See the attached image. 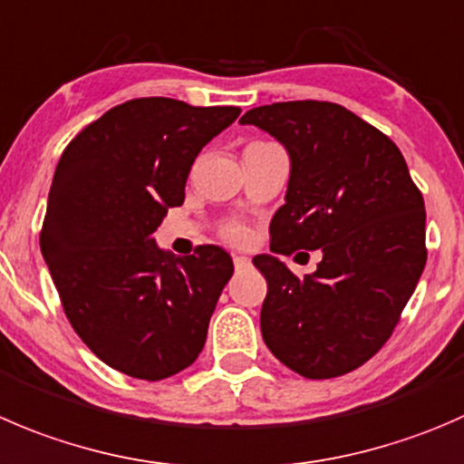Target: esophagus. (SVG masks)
<instances>
[{"label": "esophagus", "mask_w": 464, "mask_h": 464, "mask_svg": "<svg viewBox=\"0 0 464 464\" xmlns=\"http://www.w3.org/2000/svg\"><path fill=\"white\" fill-rule=\"evenodd\" d=\"M233 265H236V269H246L249 267V258H245V256H233Z\"/></svg>", "instance_id": "1"}]
</instances>
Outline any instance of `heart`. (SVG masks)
Here are the masks:
<instances>
[{"mask_svg": "<svg viewBox=\"0 0 464 464\" xmlns=\"http://www.w3.org/2000/svg\"><path fill=\"white\" fill-rule=\"evenodd\" d=\"M224 236H227L228 240H233V242H242L246 237V233H245V228H242V227H228L227 231H224Z\"/></svg>", "mask_w": 464, "mask_h": 464, "instance_id": "obj_1", "label": "heart"}]
</instances>
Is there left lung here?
I'll return each instance as SVG.
<instances>
[{
  "mask_svg": "<svg viewBox=\"0 0 464 464\" xmlns=\"http://www.w3.org/2000/svg\"><path fill=\"white\" fill-rule=\"evenodd\" d=\"M240 122L290 154L285 204L269 224L272 251H322L305 276L276 256L254 258L267 281L265 344L305 379L349 374L390 340L424 272V197L399 147L340 103L278 102Z\"/></svg>",
  "mask_w": 464,
  "mask_h": 464,
  "instance_id": "1",
  "label": "left lung"
}]
</instances>
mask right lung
Listing matches in <instances>:
<instances>
[{
    "instance_id": "add662e5",
    "label": "right lung",
    "mask_w": 464,
    "mask_h": 464,
    "mask_svg": "<svg viewBox=\"0 0 464 464\" xmlns=\"http://www.w3.org/2000/svg\"><path fill=\"white\" fill-rule=\"evenodd\" d=\"M237 115V106L131 99L81 129L58 160L40 251L72 328L112 370L163 381L204 349L231 256L204 245L174 258L151 236L186 199L201 147Z\"/></svg>"
}]
</instances>
